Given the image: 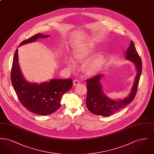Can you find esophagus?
I'll list each match as a JSON object with an SVG mask.
<instances>
[{
    "instance_id": "34e87169",
    "label": "esophagus",
    "mask_w": 154,
    "mask_h": 154,
    "mask_svg": "<svg viewBox=\"0 0 154 154\" xmlns=\"http://www.w3.org/2000/svg\"><path fill=\"white\" fill-rule=\"evenodd\" d=\"M80 84V81L78 80H74L73 81V84L74 86H76Z\"/></svg>"
}]
</instances>
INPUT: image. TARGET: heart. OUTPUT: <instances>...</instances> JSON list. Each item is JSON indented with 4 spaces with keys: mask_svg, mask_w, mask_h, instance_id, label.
Masks as SVG:
<instances>
[{
    "mask_svg": "<svg viewBox=\"0 0 154 154\" xmlns=\"http://www.w3.org/2000/svg\"><path fill=\"white\" fill-rule=\"evenodd\" d=\"M95 51V47L92 43L77 48L74 51L73 58L75 62H84ZM106 57L103 52H99L88 60L84 65V71L88 75H93L97 73L102 67L105 63ZM66 65L70 69L74 68L73 62L71 59L66 60Z\"/></svg>",
    "mask_w": 154,
    "mask_h": 154,
    "instance_id": "heart-1",
    "label": "heart"
}]
</instances>
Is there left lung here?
I'll list each match as a JSON object with an SVG mask.
<instances>
[{
    "mask_svg": "<svg viewBox=\"0 0 154 154\" xmlns=\"http://www.w3.org/2000/svg\"><path fill=\"white\" fill-rule=\"evenodd\" d=\"M125 58L133 62L137 70V74L129 96L123 99L112 100L106 95L102 91L101 80L103 74H99L86 80L87 82V96L86 106L88 110L97 116L108 117L121 110L132 102L136 96L140 77L142 70L141 60L133 41L125 54Z\"/></svg>",
    "mask_w": 154,
    "mask_h": 154,
    "instance_id": "1",
    "label": "left lung"
}]
</instances>
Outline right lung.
<instances>
[{
    "mask_svg": "<svg viewBox=\"0 0 154 154\" xmlns=\"http://www.w3.org/2000/svg\"><path fill=\"white\" fill-rule=\"evenodd\" d=\"M49 35L38 33L23 41L20 46L44 38ZM11 81L20 102L26 109L37 115L46 116L60 107L62 97L72 87V79H52L49 82H28L24 79L18 63V48L15 52L11 73Z\"/></svg>",
    "mask_w": 154,
    "mask_h": 154,
    "instance_id": "obj_1",
    "label": "right lung"
}]
</instances>
